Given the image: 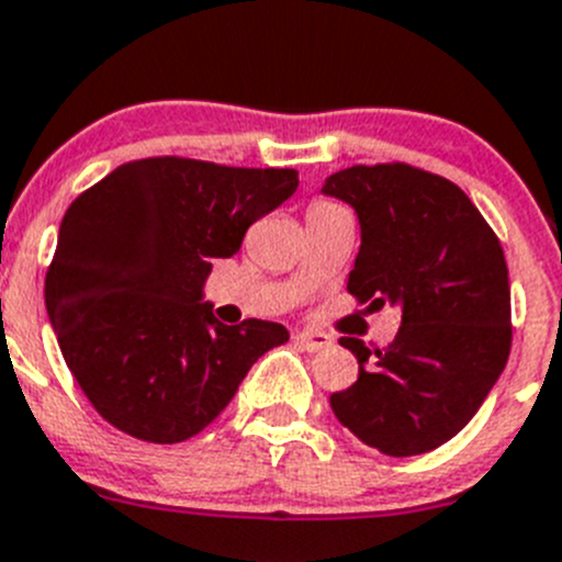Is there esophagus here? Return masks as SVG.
Segmentation results:
<instances>
[{"label": "esophagus", "instance_id": "34e87169", "mask_svg": "<svg viewBox=\"0 0 562 562\" xmlns=\"http://www.w3.org/2000/svg\"><path fill=\"white\" fill-rule=\"evenodd\" d=\"M293 340H296L302 349H307V352H318V349H327L329 344H333V338L324 333H313V329H302V333L293 335Z\"/></svg>", "mask_w": 562, "mask_h": 562}]
</instances>
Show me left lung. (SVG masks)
Returning a JSON list of instances; mask_svg holds the SVG:
<instances>
[{"mask_svg":"<svg viewBox=\"0 0 562 562\" xmlns=\"http://www.w3.org/2000/svg\"><path fill=\"white\" fill-rule=\"evenodd\" d=\"M324 193L358 210L346 291L358 305H402L396 338H358V382L329 396L335 418L391 458L424 454L471 422L510 355V282L499 238L447 177L411 162L352 166Z\"/></svg>","mask_w":562,"mask_h":562,"instance_id":"obj_1","label":"left lung"}]
</instances>
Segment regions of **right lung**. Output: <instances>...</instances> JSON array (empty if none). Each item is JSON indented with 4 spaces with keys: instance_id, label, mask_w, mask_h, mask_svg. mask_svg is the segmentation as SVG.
Returning a JSON list of instances; mask_svg holds the SVG:
<instances>
[{
    "instance_id": "1",
    "label": "right lung",
    "mask_w": 562,
    "mask_h": 562,
    "mask_svg": "<svg viewBox=\"0 0 562 562\" xmlns=\"http://www.w3.org/2000/svg\"><path fill=\"white\" fill-rule=\"evenodd\" d=\"M296 188L293 169L162 155L124 162L68 204L46 311L104 422L149 443L193 438L251 363L285 344L282 324L227 327L199 299L213 257H233L246 229Z\"/></svg>"
}]
</instances>
